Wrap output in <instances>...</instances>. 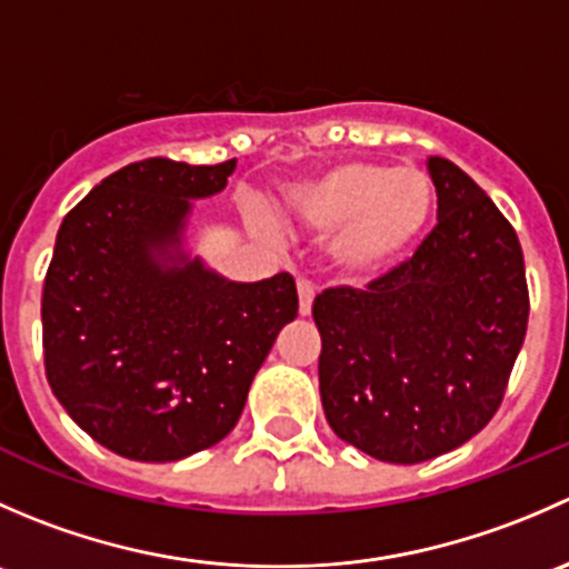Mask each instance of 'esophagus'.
Listing matches in <instances>:
<instances>
[{
    "label": "esophagus",
    "instance_id": "34e87169",
    "mask_svg": "<svg viewBox=\"0 0 569 569\" xmlns=\"http://www.w3.org/2000/svg\"><path fill=\"white\" fill-rule=\"evenodd\" d=\"M297 295H300V317H311L313 311V286L308 280H297Z\"/></svg>",
    "mask_w": 569,
    "mask_h": 569
}]
</instances>
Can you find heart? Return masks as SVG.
I'll return each mask as SVG.
<instances>
[{
    "label": "heart",
    "mask_w": 569,
    "mask_h": 569,
    "mask_svg": "<svg viewBox=\"0 0 569 569\" xmlns=\"http://www.w3.org/2000/svg\"><path fill=\"white\" fill-rule=\"evenodd\" d=\"M438 194L418 168L341 162L289 194V214L327 239V258L347 280H375L399 267L427 233Z\"/></svg>",
    "instance_id": "obj_1"
}]
</instances>
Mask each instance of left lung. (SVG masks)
<instances>
[{"label": "left lung", "instance_id": "1", "mask_svg": "<svg viewBox=\"0 0 569 569\" xmlns=\"http://www.w3.org/2000/svg\"><path fill=\"white\" fill-rule=\"evenodd\" d=\"M438 226L410 261L313 302L319 393L343 443L393 465L455 451L496 416L529 325L523 250L485 189L427 159Z\"/></svg>", "mask_w": 569, "mask_h": 569}]
</instances>
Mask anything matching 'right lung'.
<instances>
[{"label":"right lung","mask_w":569,"mask_h":569,"mask_svg":"<svg viewBox=\"0 0 569 569\" xmlns=\"http://www.w3.org/2000/svg\"><path fill=\"white\" fill-rule=\"evenodd\" d=\"M237 159H142L66 214L43 283L46 377L114 455L173 462L220 443L274 338L297 317L286 272L237 283L187 250L194 200Z\"/></svg>","instance_id":"right-lung-1"}]
</instances>
